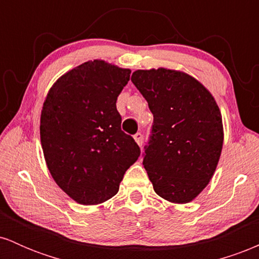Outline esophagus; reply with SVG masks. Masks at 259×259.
Here are the masks:
<instances>
[{
	"instance_id": "34e87169",
	"label": "esophagus",
	"mask_w": 259,
	"mask_h": 259,
	"mask_svg": "<svg viewBox=\"0 0 259 259\" xmlns=\"http://www.w3.org/2000/svg\"><path fill=\"white\" fill-rule=\"evenodd\" d=\"M134 140H135L136 144H138L140 147L142 146V142H144V136H142L141 133H136L135 135H134Z\"/></svg>"
}]
</instances>
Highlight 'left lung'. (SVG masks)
I'll return each mask as SVG.
<instances>
[{"mask_svg":"<svg viewBox=\"0 0 259 259\" xmlns=\"http://www.w3.org/2000/svg\"><path fill=\"white\" fill-rule=\"evenodd\" d=\"M132 81L153 114L144 167L157 195L189 203L201 194L221 158L224 130L214 97L180 70H135Z\"/></svg>","mask_w":259,"mask_h":259,"instance_id":"left-lung-1","label":"left lung"}]
</instances>
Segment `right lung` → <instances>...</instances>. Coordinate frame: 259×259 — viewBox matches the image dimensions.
<instances>
[{
	"label": "right lung",
	"instance_id": "1",
	"mask_svg": "<svg viewBox=\"0 0 259 259\" xmlns=\"http://www.w3.org/2000/svg\"><path fill=\"white\" fill-rule=\"evenodd\" d=\"M130 73L102 59L85 62L58 78L45 99L40 139L47 168L80 204L112 198L140 156L115 106Z\"/></svg>",
	"mask_w": 259,
	"mask_h": 259
}]
</instances>
